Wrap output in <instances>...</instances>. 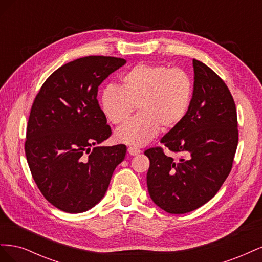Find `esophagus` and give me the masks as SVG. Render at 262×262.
<instances>
[{
	"label": "esophagus",
	"mask_w": 262,
	"mask_h": 262,
	"mask_svg": "<svg viewBox=\"0 0 262 262\" xmlns=\"http://www.w3.org/2000/svg\"><path fill=\"white\" fill-rule=\"evenodd\" d=\"M128 153H129L130 155H132V156H136V155H138V154L141 153V149H139V148H137V147L130 146V147H128Z\"/></svg>",
	"instance_id": "obj_1"
}]
</instances>
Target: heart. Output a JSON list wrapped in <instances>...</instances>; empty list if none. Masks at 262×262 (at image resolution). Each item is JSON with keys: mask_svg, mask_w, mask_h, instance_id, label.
<instances>
[{"mask_svg": "<svg viewBox=\"0 0 262 262\" xmlns=\"http://www.w3.org/2000/svg\"><path fill=\"white\" fill-rule=\"evenodd\" d=\"M191 77L181 69L138 64L121 77V87L108 85L101 92L100 107L109 122L121 124L139 107L137 117L116 131V140L143 146L160 132L175 129L191 104Z\"/></svg>", "mask_w": 262, "mask_h": 262, "instance_id": "b5f03b06", "label": "heart"}]
</instances>
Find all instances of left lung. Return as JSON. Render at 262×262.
Returning <instances> with one entry per match:
<instances>
[{
	"label": "left lung",
	"instance_id": "left-lung-1",
	"mask_svg": "<svg viewBox=\"0 0 262 262\" xmlns=\"http://www.w3.org/2000/svg\"><path fill=\"white\" fill-rule=\"evenodd\" d=\"M194 83L188 113L162 138L179 161L162 147L146 149V176L150 199L170 214L191 212L210 201L231 172L238 144L236 106L222 78L193 59Z\"/></svg>",
	"mask_w": 262,
	"mask_h": 262
}]
</instances>
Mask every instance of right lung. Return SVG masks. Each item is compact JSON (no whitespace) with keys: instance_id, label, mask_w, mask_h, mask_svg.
<instances>
[{"instance_id":"1","label":"right lung","mask_w":262,"mask_h":262,"mask_svg":"<svg viewBox=\"0 0 262 262\" xmlns=\"http://www.w3.org/2000/svg\"><path fill=\"white\" fill-rule=\"evenodd\" d=\"M125 60L91 55L71 61L47 78L28 119L25 153L31 175L55 208L82 213L104 198L123 144L97 146L112 136L99 107L98 86Z\"/></svg>"}]
</instances>
